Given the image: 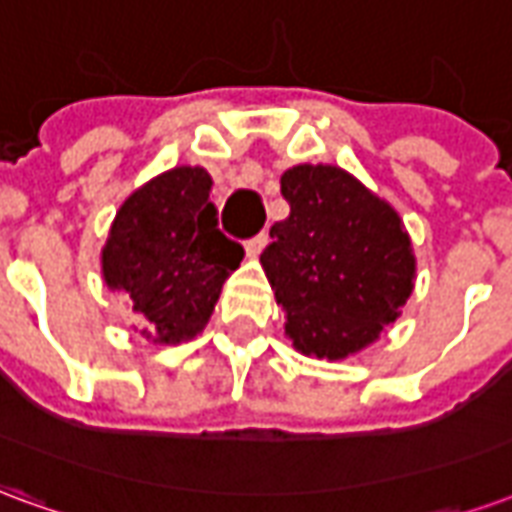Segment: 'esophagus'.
<instances>
[{
	"label": "esophagus",
	"mask_w": 512,
	"mask_h": 512,
	"mask_svg": "<svg viewBox=\"0 0 512 512\" xmlns=\"http://www.w3.org/2000/svg\"><path fill=\"white\" fill-rule=\"evenodd\" d=\"M266 244H268V233L255 235L252 241H246V255L257 257V255H260V252H263V249H266Z\"/></svg>",
	"instance_id": "34e87169"
}]
</instances>
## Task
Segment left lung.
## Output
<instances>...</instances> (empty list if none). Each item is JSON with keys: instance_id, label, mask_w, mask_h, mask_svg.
<instances>
[{"instance_id": "obj_1", "label": "left lung", "mask_w": 512, "mask_h": 512, "mask_svg": "<svg viewBox=\"0 0 512 512\" xmlns=\"http://www.w3.org/2000/svg\"><path fill=\"white\" fill-rule=\"evenodd\" d=\"M290 216L260 255L285 334L318 359H345L376 343L414 290L417 260L397 211L332 164L282 175Z\"/></svg>"}]
</instances>
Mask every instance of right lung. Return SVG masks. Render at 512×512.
<instances>
[{"instance_id":"add662e5","label":"right lung","mask_w":512,"mask_h":512,"mask_svg":"<svg viewBox=\"0 0 512 512\" xmlns=\"http://www.w3.org/2000/svg\"><path fill=\"white\" fill-rule=\"evenodd\" d=\"M211 175L175 167L147 180L117 211L101 271L109 290L126 293L145 340L178 345L205 329L224 279L244 246L216 227Z\"/></svg>"}]
</instances>
